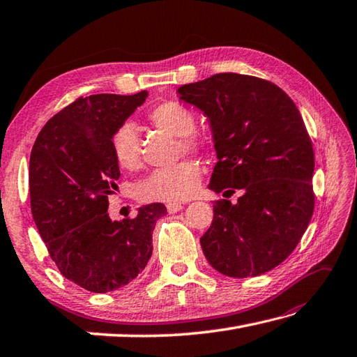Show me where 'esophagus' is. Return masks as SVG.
Masks as SVG:
<instances>
[{"label":"esophagus","instance_id":"34e87169","mask_svg":"<svg viewBox=\"0 0 357 357\" xmlns=\"http://www.w3.org/2000/svg\"><path fill=\"white\" fill-rule=\"evenodd\" d=\"M166 209H168L169 214H176V213H178V211L183 209V205L178 202H169L168 205H166Z\"/></svg>","mask_w":357,"mask_h":357}]
</instances>
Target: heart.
Listing matches in <instances>:
<instances>
[{"instance_id":"heart-1","label":"heart","mask_w":357,"mask_h":357,"mask_svg":"<svg viewBox=\"0 0 357 357\" xmlns=\"http://www.w3.org/2000/svg\"><path fill=\"white\" fill-rule=\"evenodd\" d=\"M149 121L155 128L180 138V151L199 152L205 148L200 138L192 134L195 129L194 114L178 103H163L149 114ZM112 152L117 163L126 171L142 166L140 138L134 123L120 125L112 135ZM202 171L199 163L183 160L169 168L155 169L135 186L137 197L144 202H181L197 192Z\"/></svg>"}]
</instances>
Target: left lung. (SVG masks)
<instances>
[{
    "label": "left lung",
    "mask_w": 357,
    "mask_h": 357,
    "mask_svg": "<svg viewBox=\"0 0 357 357\" xmlns=\"http://www.w3.org/2000/svg\"><path fill=\"white\" fill-rule=\"evenodd\" d=\"M177 93L213 132L219 162L208 188L243 191L237 203L215 200L203 254L229 278L271 271L294 251L314 209V154L299 109L280 87L251 75L217 74Z\"/></svg>",
    "instance_id": "left-lung-1"
}]
</instances>
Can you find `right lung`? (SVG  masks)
<instances>
[{
  "mask_svg": "<svg viewBox=\"0 0 357 357\" xmlns=\"http://www.w3.org/2000/svg\"><path fill=\"white\" fill-rule=\"evenodd\" d=\"M146 98V91L78 98L46 123L31 152L36 228L60 273L91 293L119 289L144 270L152 231L166 213L163 203H151L135 219L107 214V195L120 177L112 135Z\"/></svg>",
  "mask_w": 357,
  "mask_h": 357,
  "instance_id": "add662e5",
  "label": "right lung"
}]
</instances>
